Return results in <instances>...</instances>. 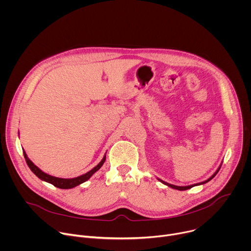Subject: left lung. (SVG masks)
I'll use <instances>...</instances> for the list:
<instances>
[{"mask_svg": "<svg viewBox=\"0 0 251 251\" xmlns=\"http://www.w3.org/2000/svg\"><path fill=\"white\" fill-rule=\"evenodd\" d=\"M223 164V163H222ZM222 164H221V166L219 167V169L216 171V173H214L210 177H208L206 181H203V182H201V183H198V184H195V185H190V186H186V187H180V186H175V185H171V184H169V183H166V182H164V181H162L161 178H158V180L161 182V183H163L164 185H166V186H168V187H170V188H172V189H175V190H178V191H186V190H189V189H191V188H193V187H195V186H200V185H203V184H205V183H207V182H209L211 178H213L214 176H216V175L219 173V171H220V169H221V167H222Z\"/></svg>", "mask_w": 251, "mask_h": 251, "instance_id": "1", "label": "left lung"}]
</instances>
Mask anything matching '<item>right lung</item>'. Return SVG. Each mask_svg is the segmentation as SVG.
<instances>
[{
  "mask_svg": "<svg viewBox=\"0 0 251 251\" xmlns=\"http://www.w3.org/2000/svg\"><path fill=\"white\" fill-rule=\"evenodd\" d=\"M23 153H24V156H25V162L28 166V168L30 169V171L37 176L39 178H41L42 181H45L47 183H50L51 185H53L54 187L56 188H59V189H63V190H66V189H73L84 182H86L87 180H89V178L92 176V175L94 173H96L101 167L102 165L104 164L105 160H106V154L104 155L103 159L100 161V163L95 166L93 169H91L89 172H87L86 174H83L79 176H76V177H71V178H63V177H57V176H50L45 172H43L39 167L35 166L27 157V155L25 154V150H23Z\"/></svg>",
  "mask_w": 251,
  "mask_h": 251,
  "instance_id": "add662e5",
  "label": "right lung"
}]
</instances>
